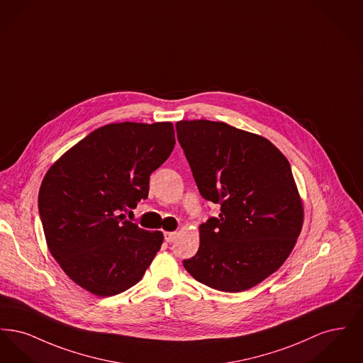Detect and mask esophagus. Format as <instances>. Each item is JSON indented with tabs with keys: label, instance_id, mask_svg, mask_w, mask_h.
Segmentation results:
<instances>
[{
	"label": "esophagus",
	"instance_id": "34e87169",
	"mask_svg": "<svg viewBox=\"0 0 363 363\" xmlns=\"http://www.w3.org/2000/svg\"><path fill=\"white\" fill-rule=\"evenodd\" d=\"M175 237H177L175 231H166L164 233V241L166 242H173L175 240Z\"/></svg>",
	"mask_w": 363,
	"mask_h": 363
}]
</instances>
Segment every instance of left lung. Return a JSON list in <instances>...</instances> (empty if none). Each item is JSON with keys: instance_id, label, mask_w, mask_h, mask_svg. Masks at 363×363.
Instances as JSON below:
<instances>
[{"instance_id": "obj_1", "label": "left lung", "mask_w": 363, "mask_h": 363, "mask_svg": "<svg viewBox=\"0 0 363 363\" xmlns=\"http://www.w3.org/2000/svg\"><path fill=\"white\" fill-rule=\"evenodd\" d=\"M200 194L220 206L200 225L184 267L211 289L240 293L272 275L301 233L303 208L289 160L267 138L225 122L175 123Z\"/></svg>"}]
</instances>
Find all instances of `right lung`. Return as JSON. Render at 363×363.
<instances>
[{"label": "right lung", "mask_w": 363, "mask_h": 363, "mask_svg": "<svg viewBox=\"0 0 363 363\" xmlns=\"http://www.w3.org/2000/svg\"><path fill=\"white\" fill-rule=\"evenodd\" d=\"M172 122L108 123L61 156L45 175L38 208L52 257L98 296L141 280L163 234L126 220L148 197L150 175L173 152Z\"/></svg>", "instance_id": "1"}]
</instances>
